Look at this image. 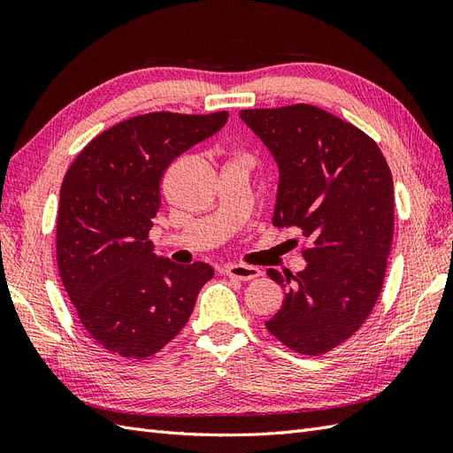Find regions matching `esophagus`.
Returning <instances> with one entry per match:
<instances>
[{"label": "esophagus", "mask_w": 453, "mask_h": 453, "mask_svg": "<svg viewBox=\"0 0 453 453\" xmlns=\"http://www.w3.org/2000/svg\"><path fill=\"white\" fill-rule=\"evenodd\" d=\"M226 276L240 281H250L260 276V270L257 266H248V265H228Z\"/></svg>", "instance_id": "esophagus-1"}]
</instances>
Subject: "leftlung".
Listing matches in <instances>:
<instances>
[{
	"instance_id": "8db88e82",
	"label": "left lung",
	"mask_w": 453,
	"mask_h": 453,
	"mask_svg": "<svg viewBox=\"0 0 453 453\" xmlns=\"http://www.w3.org/2000/svg\"><path fill=\"white\" fill-rule=\"evenodd\" d=\"M280 170L272 223L298 228L306 268L268 276L285 293L266 328L287 348L321 355L372 311L393 242V177L372 138L323 109H243Z\"/></svg>"
}]
</instances>
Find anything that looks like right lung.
I'll list each match as a JSON object with an SVG mask.
<instances>
[{
	"instance_id": "add662e5",
	"label": "right lung",
	"mask_w": 453,
	"mask_h": 453,
	"mask_svg": "<svg viewBox=\"0 0 453 453\" xmlns=\"http://www.w3.org/2000/svg\"><path fill=\"white\" fill-rule=\"evenodd\" d=\"M226 111L147 113L102 132L79 153L60 188L57 258L79 321L102 348L145 359L181 331L213 268L153 253L149 230L160 181L187 149L208 140Z\"/></svg>"
}]
</instances>
